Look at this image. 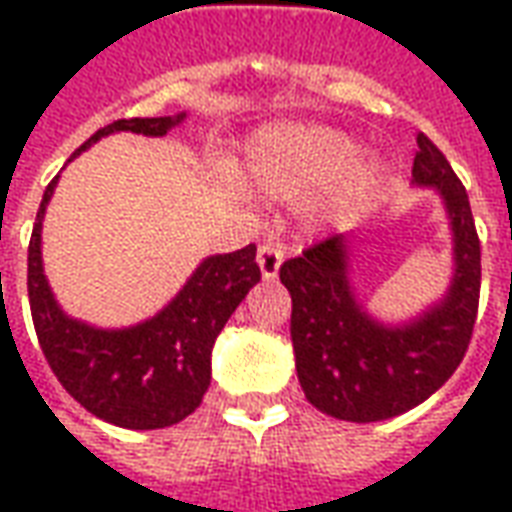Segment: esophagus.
<instances>
[{"instance_id":"esophagus-1","label":"esophagus","mask_w":512,"mask_h":512,"mask_svg":"<svg viewBox=\"0 0 512 512\" xmlns=\"http://www.w3.org/2000/svg\"><path fill=\"white\" fill-rule=\"evenodd\" d=\"M282 260H285V252H282V246H277V244H263V246H260V252H257V266H260V274H263V279L277 277L279 266H282Z\"/></svg>"}]
</instances>
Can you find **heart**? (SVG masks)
Segmentation results:
<instances>
[{"label": "heart", "instance_id": "b5f03b06", "mask_svg": "<svg viewBox=\"0 0 512 512\" xmlns=\"http://www.w3.org/2000/svg\"><path fill=\"white\" fill-rule=\"evenodd\" d=\"M381 167L362 158V147L343 131L323 126H279L252 136L241 178L271 200H301L334 186L340 197H359L378 183Z\"/></svg>", "mask_w": 512, "mask_h": 512}]
</instances>
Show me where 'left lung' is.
Returning a JSON list of instances; mask_svg holds the SVG:
<instances>
[{
	"mask_svg": "<svg viewBox=\"0 0 512 512\" xmlns=\"http://www.w3.org/2000/svg\"><path fill=\"white\" fill-rule=\"evenodd\" d=\"M414 186L441 197L452 233L447 293L403 323L373 318L351 285V241L337 233L279 268L293 299L296 373L312 406L345 422H381L428 400L461 365L480 301V238L450 161L417 134Z\"/></svg>",
	"mask_w": 512,
	"mask_h": 512,
	"instance_id": "obj_1",
	"label": "left lung"
}]
</instances>
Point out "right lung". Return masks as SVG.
I'll return each mask as SVG.
<instances>
[{
    "mask_svg": "<svg viewBox=\"0 0 512 512\" xmlns=\"http://www.w3.org/2000/svg\"><path fill=\"white\" fill-rule=\"evenodd\" d=\"M183 120L186 112L117 120L95 131L73 158L101 136L117 131L164 136ZM57 180L60 175L43 191L27 257L29 307L43 356L68 395L98 419L128 430L169 428L189 417L211 386L213 343L235 307L260 282L257 246L205 257L178 296L147 321L126 329H101L76 321L54 299L40 252L43 216Z\"/></svg>",
    "mask_w": 512,
    "mask_h": 512,
    "instance_id": "obj_1",
    "label": "right lung"
}]
</instances>
